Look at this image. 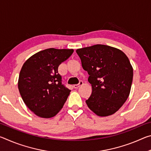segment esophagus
Segmentation results:
<instances>
[{
	"label": "esophagus",
	"instance_id": "obj_1",
	"mask_svg": "<svg viewBox=\"0 0 151 151\" xmlns=\"http://www.w3.org/2000/svg\"><path fill=\"white\" fill-rule=\"evenodd\" d=\"M83 85V82L82 81H81L80 82H79V83L77 84V85H73V87L75 88H78V87H80V86H81V85Z\"/></svg>",
	"mask_w": 151,
	"mask_h": 151
}]
</instances>
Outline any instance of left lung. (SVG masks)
I'll list each match as a JSON object with an SVG mask.
<instances>
[{
  "label": "left lung",
  "instance_id": "left-lung-1",
  "mask_svg": "<svg viewBox=\"0 0 151 151\" xmlns=\"http://www.w3.org/2000/svg\"><path fill=\"white\" fill-rule=\"evenodd\" d=\"M89 75L92 94L86 103L99 116L119 111L129 96L133 77L132 65L122 50L104 45L76 50Z\"/></svg>",
  "mask_w": 151,
  "mask_h": 151
}]
</instances>
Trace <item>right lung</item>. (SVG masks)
Wrapping results in <instances>:
<instances>
[{"label":"right lung","instance_id":"right-lung-1","mask_svg":"<svg viewBox=\"0 0 151 151\" xmlns=\"http://www.w3.org/2000/svg\"><path fill=\"white\" fill-rule=\"evenodd\" d=\"M73 52L47 48L33 55L22 65L18 87L24 103L37 116L51 118L63 108L70 90L62 84L58 68Z\"/></svg>","mask_w":151,"mask_h":151}]
</instances>
